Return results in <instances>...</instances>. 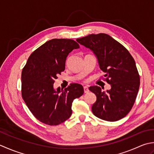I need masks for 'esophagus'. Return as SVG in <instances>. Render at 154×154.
I'll return each instance as SVG.
<instances>
[{"label":"esophagus","instance_id":"obj_1","mask_svg":"<svg viewBox=\"0 0 154 154\" xmlns=\"http://www.w3.org/2000/svg\"><path fill=\"white\" fill-rule=\"evenodd\" d=\"M84 93H86V94L88 93V92H89L88 87H87V86H84Z\"/></svg>","mask_w":154,"mask_h":154}]
</instances>
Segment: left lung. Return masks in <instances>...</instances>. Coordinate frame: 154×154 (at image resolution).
<instances>
[{
	"instance_id": "obj_1",
	"label": "left lung",
	"mask_w": 154,
	"mask_h": 154,
	"mask_svg": "<svg viewBox=\"0 0 154 154\" xmlns=\"http://www.w3.org/2000/svg\"><path fill=\"white\" fill-rule=\"evenodd\" d=\"M76 41L92 50L111 89L102 92L97 86L89 90L96 96L93 114L102 120L114 122L125 117L132 108L138 92L140 78L135 60L125 47L108 34H90Z\"/></svg>"
}]
</instances>
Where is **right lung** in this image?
Listing matches in <instances>:
<instances>
[{
	"label": "right lung",
	"mask_w": 154,
	"mask_h": 154,
	"mask_svg": "<svg viewBox=\"0 0 154 154\" xmlns=\"http://www.w3.org/2000/svg\"><path fill=\"white\" fill-rule=\"evenodd\" d=\"M79 47L72 39L48 40L30 54L23 69L22 96L34 116L44 124L56 125L68 120L73 100L84 94L79 84L72 83L64 89L53 86L65 70L69 53Z\"/></svg>",
	"instance_id": "right-lung-1"
}]
</instances>
